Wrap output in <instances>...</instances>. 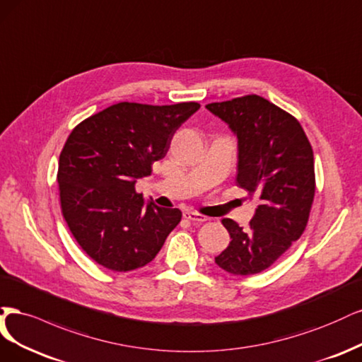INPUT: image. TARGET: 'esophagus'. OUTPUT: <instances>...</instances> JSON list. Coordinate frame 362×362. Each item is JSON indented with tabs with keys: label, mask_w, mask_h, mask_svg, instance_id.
Segmentation results:
<instances>
[{
	"label": "esophagus",
	"mask_w": 362,
	"mask_h": 362,
	"mask_svg": "<svg viewBox=\"0 0 362 362\" xmlns=\"http://www.w3.org/2000/svg\"><path fill=\"white\" fill-rule=\"evenodd\" d=\"M183 218L192 221V223H204V221H207V216H204L202 214H197V212H185Z\"/></svg>",
	"instance_id": "obj_1"
}]
</instances>
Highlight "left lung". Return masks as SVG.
Instances as JSON below:
<instances>
[{
	"label": "left lung",
	"instance_id": "8db88e82",
	"mask_svg": "<svg viewBox=\"0 0 362 362\" xmlns=\"http://www.w3.org/2000/svg\"><path fill=\"white\" fill-rule=\"evenodd\" d=\"M238 136V185L260 204L242 228L223 219L231 242L215 263L233 275L267 269L304 233L316 192L314 156L300 123L267 99L248 95L206 105Z\"/></svg>",
	"mask_w": 362,
	"mask_h": 362
}]
</instances>
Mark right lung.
<instances>
[{"label": "right lung", "mask_w": 362, "mask_h": 362, "mask_svg": "<svg viewBox=\"0 0 362 362\" xmlns=\"http://www.w3.org/2000/svg\"><path fill=\"white\" fill-rule=\"evenodd\" d=\"M198 108L197 102H120L75 126L60 153L57 180L62 214L90 259L127 272L156 257L182 212L146 204L135 182L167 155L174 132Z\"/></svg>", "instance_id": "add662e5"}]
</instances>
